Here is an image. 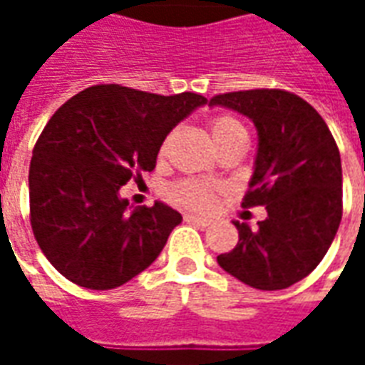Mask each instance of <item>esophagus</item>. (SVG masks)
Listing matches in <instances>:
<instances>
[{
    "label": "esophagus",
    "mask_w": 365,
    "mask_h": 365,
    "mask_svg": "<svg viewBox=\"0 0 365 365\" xmlns=\"http://www.w3.org/2000/svg\"><path fill=\"white\" fill-rule=\"evenodd\" d=\"M185 222H191V225H197V227H209V219L205 217H199V215H185Z\"/></svg>",
    "instance_id": "esophagus-1"
}]
</instances>
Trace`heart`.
<instances>
[{
  "label": "heart",
  "instance_id": "obj_1",
  "mask_svg": "<svg viewBox=\"0 0 365 365\" xmlns=\"http://www.w3.org/2000/svg\"><path fill=\"white\" fill-rule=\"evenodd\" d=\"M209 130H211L215 144L221 143L222 138L235 135V133H246L245 127L237 119L227 117V115L215 117L209 123ZM170 199L175 201L178 205L187 207V209H193V211H207L217 201V187L209 185V183L187 180V182L175 183L174 187L170 190Z\"/></svg>",
  "mask_w": 365,
  "mask_h": 365
}]
</instances>
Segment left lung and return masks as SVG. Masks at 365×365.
<instances>
[{"mask_svg":"<svg viewBox=\"0 0 365 365\" xmlns=\"http://www.w3.org/2000/svg\"><path fill=\"white\" fill-rule=\"evenodd\" d=\"M258 130L250 191L242 205H266L258 229L232 221L237 246L219 254L227 274L262 291L285 289L311 274L336 237L342 219V164L327 123L305 99L283 90L215 96Z\"/></svg>","mask_w":365,"mask_h":365,"instance_id":"1","label":"left lung"}]
</instances>
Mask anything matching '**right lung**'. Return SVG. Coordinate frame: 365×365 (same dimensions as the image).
Returning a JSON list of instances; mask_svg holds the SVG:
<instances>
[{
  "instance_id": "obj_1",
  "label": "right lung",
  "mask_w": 365,
  "mask_h": 365,
  "mask_svg": "<svg viewBox=\"0 0 365 365\" xmlns=\"http://www.w3.org/2000/svg\"><path fill=\"white\" fill-rule=\"evenodd\" d=\"M205 103L191 91L156 96L103 83L52 115L29 168L31 227L66 279L113 289L158 258L182 215L160 201L128 213L119 190L152 172L170 130Z\"/></svg>"
}]
</instances>
